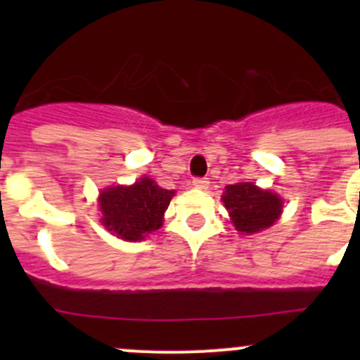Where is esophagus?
I'll use <instances>...</instances> for the list:
<instances>
[{"label": "esophagus", "mask_w": 360, "mask_h": 360, "mask_svg": "<svg viewBox=\"0 0 360 360\" xmlns=\"http://www.w3.org/2000/svg\"><path fill=\"white\" fill-rule=\"evenodd\" d=\"M193 186L198 188V190H207L209 188V179L207 177H195Z\"/></svg>", "instance_id": "obj_1"}]
</instances>
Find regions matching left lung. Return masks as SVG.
<instances>
[{"instance_id":"1","label":"left lung","mask_w":360,"mask_h":360,"mask_svg":"<svg viewBox=\"0 0 360 360\" xmlns=\"http://www.w3.org/2000/svg\"><path fill=\"white\" fill-rule=\"evenodd\" d=\"M221 200L230 212L235 230L242 235L266 230L282 214V198L252 183L228 184Z\"/></svg>"}]
</instances>
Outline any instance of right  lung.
Returning a JSON list of instances; mask_svg holds the SVG:
<instances>
[{
  "label": "right lung",
  "mask_w": 360,
  "mask_h": 360,
  "mask_svg": "<svg viewBox=\"0 0 360 360\" xmlns=\"http://www.w3.org/2000/svg\"><path fill=\"white\" fill-rule=\"evenodd\" d=\"M174 197L150 177H141L130 186H111L101 191V223L122 240L137 242L162 226L163 214Z\"/></svg>",
  "instance_id": "1"
}]
</instances>
